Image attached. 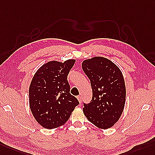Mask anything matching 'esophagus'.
<instances>
[{
  "mask_svg": "<svg viewBox=\"0 0 155 155\" xmlns=\"http://www.w3.org/2000/svg\"><path fill=\"white\" fill-rule=\"evenodd\" d=\"M77 99L78 100V101L80 102V103H81V97L80 95H79L77 97Z\"/></svg>",
  "mask_w": 155,
  "mask_h": 155,
  "instance_id": "1",
  "label": "esophagus"
}]
</instances>
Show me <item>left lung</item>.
Segmentation results:
<instances>
[{"mask_svg": "<svg viewBox=\"0 0 155 155\" xmlns=\"http://www.w3.org/2000/svg\"><path fill=\"white\" fill-rule=\"evenodd\" d=\"M82 69L89 79L93 97L84 103L86 118L97 127L108 129L121 116L126 102V85L121 70L106 58L96 56L84 60Z\"/></svg>", "mask_w": 155, "mask_h": 155, "instance_id": "1", "label": "left lung"}]
</instances>
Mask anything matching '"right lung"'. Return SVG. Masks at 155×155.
Wrapping results in <instances>:
<instances>
[{
    "mask_svg": "<svg viewBox=\"0 0 155 155\" xmlns=\"http://www.w3.org/2000/svg\"><path fill=\"white\" fill-rule=\"evenodd\" d=\"M75 60L51 61L36 71L29 89V107L37 122L47 129L64 124L79 101L70 93L67 80Z\"/></svg>",
    "mask_w": 155,
    "mask_h": 155,
    "instance_id": "add662e5",
    "label": "right lung"
}]
</instances>
